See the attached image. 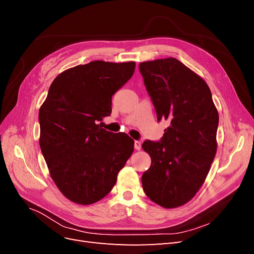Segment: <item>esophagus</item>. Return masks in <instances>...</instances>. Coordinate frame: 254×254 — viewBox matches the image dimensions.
<instances>
[{"instance_id":"1","label":"esophagus","mask_w":254,"mask_h":254,"mask_svg":"<svg viewBox=\"0 0 254 254\" xmlns=\"http://www.w3.org/2000/svg\"><path fill=\"white\" fill-rule=\"evenodd\" d=\"M141 146H142L141 141H134V148L136 150H140L141 149Z\"/></svg>"}]
</instances>
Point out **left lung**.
<instances>
[{"mask_svg": "<svg viewBox=\"0 0 254 254\" xmlns=\"http://www.w3.org/2000/svg\"><path fill=\"white\" fill-rule=\"evenodd\" d=\"M158 121L170 123L159 142L145 141L151 165L142 176L145 194L173 209L193 198L216 155L218 112L206 82L176 58L139 64Z\"/></svg>", "mask_w": 254, "mask_h": 254, "instance_id": "8db88e82", "label": "left lung"}]
</instances>
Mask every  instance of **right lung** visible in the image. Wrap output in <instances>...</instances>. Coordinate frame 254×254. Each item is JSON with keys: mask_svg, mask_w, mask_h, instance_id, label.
<instances>
[{"mask_svg": "<svg viewBox=\"0 0 254 254\" xmlns=\"http://www.w3.org/2000/svg\"><path fill=\"white\" fill-rule=\"evenodd\" d=\"M133 61H92L54 79L39 110L40 148L52 179L68 200L92 204L117 182L134 141L98 122L111 114L112 95L131 78Z\"/></svg>", "mask_w": 254, "mask_h": 254, "instance_id": "right-lung-1", "label": "right lung"}]
</instances>
